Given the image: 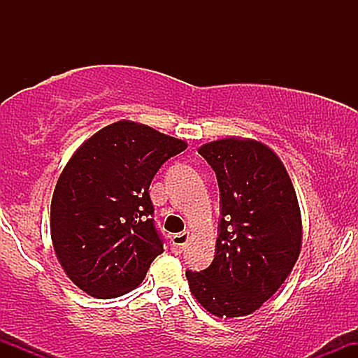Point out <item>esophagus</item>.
Returning a JSON list of instances; mask_svg holds the SVG:
<instances>
[{
    "label": "esophagus",
    "mask_w": 358,
    "mask_h": 358,
    "mask_svg": "<svg viewBox=\"0 0 358 358\" xmlns=\"http://www.w3.org/2000/svg\"><path fill=\"white\" fill-rule=\"evenodd\" d=\"M188 239H190V236H188V232H182V234H175L173 237H171L170 241V249L173 254H182L185 248H187L188 244Z\"/></svg>",
    "instance_id": "1"
}]
</instances>
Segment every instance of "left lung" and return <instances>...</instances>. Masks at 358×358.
I'll use <instances>...</instances> for the list:
<instances>
[{"instance_id":"obj_1","label":"left lung","mask_w":358,"mask_h":358,"mask_svg":"<svg viewBox=\"0 0 358 358\" xmlns=\"http://www.w3.org/2000/svg\"><path fill=\"white\" fill-rule=\"evenodd\" d=\"M220 190L219 237L207 269L187 271L192 294L220 318L254 313L281 287L301 250V212L285 165L254 139L199 148Z\"/></svg>"}]
</instances>
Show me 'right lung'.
I'll return each instance as SVG.
<instances>
[{
    "label": "right lung",
    "instance_id": "1",
    "mask_svg": "<svg viewBox=\"0 0 358 358\" xmlns=\"http://www.w3.org/2000/svg\"><path fill=\"white\" fill-rule=\"evenodd\" d=\"M187 143L133 121L102 127L72 155L50 205L57 259L94 298L122 296L141 285L163 252L150 185Z\"/></svg>",
    "mask_w": 358,
    "mask_h": 358
}]
</instances>
